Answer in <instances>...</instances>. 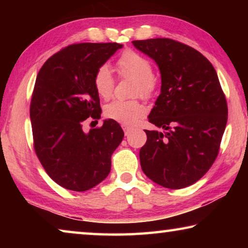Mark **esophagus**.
Segmentation results:
<instances>
[{"instance_id":"esophagus-1","label":"esophagus","mask_w":248,"mask_h":248,"mask_svg":"<svg viewBox=\"0 0 248 248\" xmlns=\"http://www.w3.org/2000/svg\"><path fill=\"white\" fill-rule=\"evenodd\" d=\"M123 129H124L125 136H128V134H130V132H131V130H132L130 127H127V125H124Z\"/></svg>"}]
</instances>
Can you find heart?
I'll use <instances>...</instances> for the list:
<instances>
[{
  "label": "heart",
  "mask_w": 248,
  "mask_h": 248,
  "mask_svg": "<svg viewBox=\"0 0 248 248\" xmlns=\"http://www.w3.org/2000/svg\"><path fill=\"white\" fill-rule=\"evenodd\" d=\"M120 77L134 79L133 95L151 98L157 87L152 64L148 59L133 50H125L117 60ZM115 81L107 65L99 66L94 75V87L100 98L108 99L112 95ZM146 109L139 100H114L105 107V116L124 125H133L144 117Z\"/></svg>",
  "instance_id": "obj_1"
}]
</instances>
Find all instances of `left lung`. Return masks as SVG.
Listing matches in <instances>:
<instances>
[{
    "label": "left lung",
    "instance_id": "left-lung-1",
    "mask_svg": "<svg viewBox=\"0 0 248 248\" xmlns=\"http://www.w3.org/2000/svg\"><path fill=\"white\" fill-rule=\"evenodd\" d=\"M156 62L161 94L149 121L164 132L144 130L141 169L170 189L190 186L215 163L228 121V104L217 74L207 58L169 38L132 41Z\"/></svg>",
    "mask_w": 248,
    "mask_h": 248
}]
</instances>
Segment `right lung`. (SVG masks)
Segmentation results:
<instances>
[{"mask_svg": "<svg viewBox=\"0 0 248 248\" xmlns=\"http://www.w3.org/2000/svg\"><path fill=\"white\" fill-rule=\"evenodd\" d=\"M123 45L74 44L61 49L41 66L31 102L33 149L58 185L85 191L107 177L111 155L124 138L118 123L83 131L87 118H100L94 75Z\"/></svg>", "mask_w": 248, "mask_h": 248, "instance_id": "add662e5", "label": "right lung"}]
</instances>
